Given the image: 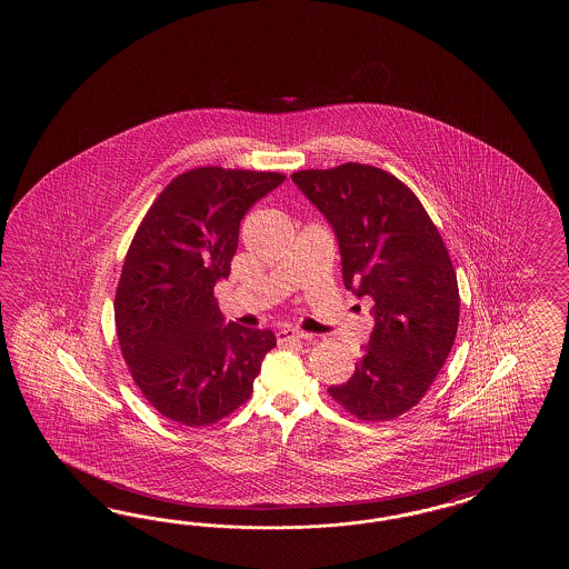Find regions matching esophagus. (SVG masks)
<instances>
[{"label":"esophagus","mask_w":569,"mask_h":569,"mask_svg":"<svg viewBox=\"0 0 569 569\" xmlns=\"http://www.w3.org/2000/svg\"><path fill=\"white\" fill-rule=\"evenodd\" d=\"M277 339H279L280 343H284V341H307V339H311L309 333H305V331H299V329H292V327H282L277 331Z\"/></svg>","instance_id":"obj_1"}]
</instances>
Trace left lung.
I'll use <instances>...</instances> for the list:
<instances>
[{
	"instance_id": "8db88e82",
	"label": "left lung",
	"mask_w": 569,
	"mask_h": 569,
	"mask_svg": "<svg viewBox=\"0 0 569 569\" xmlns=\"http://www.w3.org/2000/svg\"><path fill=\"white\" fill-rule=\"evenodd\" d=\"M290 179L333 228L346 289L375 301L356 372L327 392L362 421H392L423 399L458 333L448 248L417 194L387 170L348 162Z\"/></svg>"
}]
</instances>
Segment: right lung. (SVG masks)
<instances>
[{"label":"right lung","instance_id":"right-lung-1","mask_svg":"<svg viewBox=\"0 0 569 569\" xmlns=\"http://www.w3.org/2000/svg\"><path fill=\"white\" fill-rule=\"evenodd\" d=\"M280 172L201 167L167 184L123 260L116 329L136 387L162 417L218 423L250 399L270 329L223 323L213 287L230 277L240 221Z\"/></svg>","mask_w":569,"mask_h":569}]
</instances>
